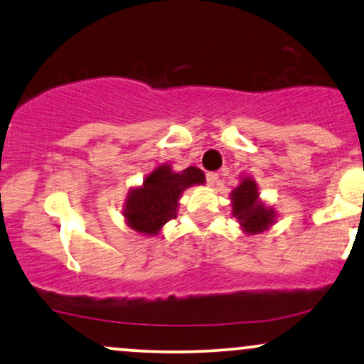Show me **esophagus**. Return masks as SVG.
Here are the masks:
<instances>
[{
	"mask_svg": "<svg viewBox=\"0 0 364 364\" xmlns=\"http://www.w3.org/2000/svg\"><path fill=\"white\" fill-rule=\"evenodd\" d=\"M216 179H218V173H215V171L206 173V183H208L210 186H213V185H215Z\"/></svg>",
	"mask_w": 364,
	"mask_h": 364,
	"instance_id": "34e87169",
	"label": "esophagus"
}]
</instances>
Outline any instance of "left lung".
I'll list each match as a JSON object with an SVG mask.
<instances>
[{"instance_id": "left-lung-1", "label": "left lung", "mask_w": 364, "mask_h": 364, "mask_svg": "<svg viewBox=\"0 0 364 364\" xmlns=\"http://www.w3.org/2000/svg\"><path fill=\"white\" fill-rule=\"evenodd\" d=\"M233 215L248 233L264 232L274 220V211L259 203V193L252 179L245 178L242 185L232 193Z\"/></svg>"}]
</instances>
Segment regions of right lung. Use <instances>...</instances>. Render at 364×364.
Segmentation results:
<instances>
[{"label": "right lung", "mask_w": 364, "mask_h": 364, "mask_svg": "<svg viewBox=\"0 0 364 364\" xmlns=\"http://www.w3.org/2000/svg\"><path fill=\"white\" fill-rule=\"evenodd\" d=\"M203 181L205 174L198 168L173 173L169 166H161L144 179L142 188L131 191L124 216L136 232L156 235L168 220L176 216L178 200L183 190Z\"/></svg>", "instance_id": "add662e5"}]
</instances>
